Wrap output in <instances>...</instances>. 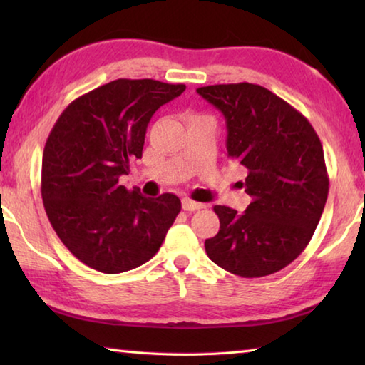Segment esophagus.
Segmentation results:
<instances>
[{
	"mask_svg": "<svg viewBox=\"0 0 365 365\" xmlns=\"http://www.w3.org/2000/svg\"><path fill=\"white\" fill-rule=\"evenodd\" d=\"M182 207H183V211L191 212V211H197V209H202L205 207V205H202V202H196L193 200L185 197V200H182Z\"/></svg>",
	"mask_w": 365,
	"mask_h": 365,
	"instance_id": "esophagus-1",
	"label": "esophagus"
}]
</instances>
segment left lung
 <instances>
[{
    "label": "left lung",
    "mask_w": 365,
    "mask_h": 365,
    "mask_svg": "<svg viewBox=\"0 0 365 365\" xmlns=\"http://www.w3.org/2000/svg\"><path fill=\"white\" fill-rule=\"evenodd\" d=\"M227 123V156L246 168L240 182L252 201L243 214L214 206L220 228L206 240L209 259L256 279L287 267L311 242L329 196L322 143L292 104L255 83L196 90Z\"/></svg>",
    "instance_id": "obj_1"
}]
</instances>
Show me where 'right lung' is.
<instances>
[{
  "instance_id": "1",
  "label": "right lung",
  "mask_w": 365,
  "mask_h": 365,
  "mask_svg": "<svg viewBox=\"0 0 365 365\" xmlns=\"http://www.w3.org/2000/svg\"><path fill=\"white\" fill-rule=\"evenodd\" d=\"M185 88L119 78L73 100L54 123L43 151V206L61 242L88 267L120 274L148 262L180 212L175 195L146 197L119 178L141 158L153 114Z\"/></svg>"
}]
</instances>
